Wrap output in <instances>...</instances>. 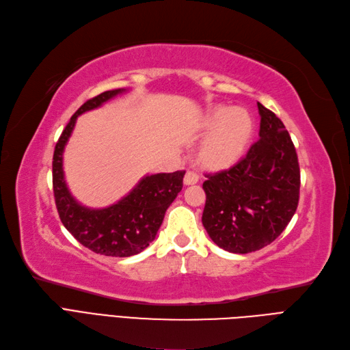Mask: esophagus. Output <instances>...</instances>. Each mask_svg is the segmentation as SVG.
I'll list each match as a JSON object with an SVG mask.
<instances>
[{"instance_id": "obj_1", "label": "esophagus", "mask_w": 350, "mask_h": 350, "mask_svg": "<svg viewBox=\"0 0 350 350\" xmlns=\"http://www.w3.org/2000/svg\"><path fill=\"white\" fill-rule=\"evenodd\" d=\"M200 175L196 171H187L185 176H184V184L185 185H194L198 183Z\"/></svg>"}]
</instances>
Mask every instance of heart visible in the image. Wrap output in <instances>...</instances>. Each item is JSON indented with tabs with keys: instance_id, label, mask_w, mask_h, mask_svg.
<instances>
[{
	"instance_id": "obj_1",
	"label": "heart",
	"mask_w": 350,
	"mask_h": 350,
	"mask_svg": "<svg viewBox=\"0 0 350 350\" xmlns=\"http://www.w3.org/2000/svg\"><path fill=\"white\" fill-rule=\"evenodd\" d=\"M211 133L201 146V158L210 166L223 167L234 163L245 152L252 136L253 122L243 108L215 107L206 117Z\"/></svg>"
}]
</instances>
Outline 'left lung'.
Returning <instances> with one entry per match:
<instances>
[{"mask_svg":"<svg viewBox=\"0 0 350 350\" xmlns=\"http://www.w3.org/2000/svg\"><path fill=\"white\" fill-rule=\"evenodd\" d=\"M259 140L226 171L208 174L202 188V226L213 242L232 253L272 243L291 221L299 200V165L284 123L258 103Z\"/></svg>","mask_w":350,"mask_h":350,"instance_id":"8db88e82","label":"left lung"}]
</instances>
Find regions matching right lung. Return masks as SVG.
Returning a JSON list of instances; mask_svg holds the SVG:
<instances>
[{"label": "right lung", "instance_id": "add662e5", "mask_svg": "<svg viewBox=\"0 0 350 350\" xmlns=\"http://www.w3.org/2000/svg\"><path fill=\"white\" fill-rule=\"evenodd\" d=\"M126 90L105 91L83 103L70 117L53 153V194L66 230L81 245L105 256L127 258L146 249L156 237L165 213L183 189L185 171L148 175L126 197L105 208H88L70 196L64 174V150L82 113L98 108Z\"/></svg>", "mask_w": 350, "mask_h": 350}]
</instances>
